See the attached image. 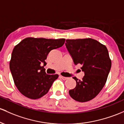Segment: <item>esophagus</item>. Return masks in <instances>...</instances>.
<instances>
[{"mask_svg":"<svg viewBox=\"0 0 124 124\" xmlns=\"http://www.w3.org/2000/svg\"><path fill=\"white\" fill-rule=\"evenodd\" d=\"M60 78H61V79H62L63 80H66V79H68V78H67V77H63V76H60L59 77Z\"/></svg>","mask_w":124,"mask_h":124,"instance_id":"34e87169","label":"esophagus"}]
</instances>
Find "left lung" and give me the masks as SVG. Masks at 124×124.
Listing matches in <instances>:
<instances>
[{
  "mask_svg": "<svg viewBox=\"0 0 124 124\" xmlns=\"http://www.w3.org/2000/svg\"><path fill=\"white\" fill-rule=\"evenodd\" d=\"M65 45L75 65H82L85 75L81 80L76 77L77 85L69 91L72 98L81 102L96 96L107 82L111 68V60L107 47L91 38L67 39Z\"/></svg>",
  "mask_w": 124,
  "mask_h": 124,
  "instance_id": "1",
  "label": "left lung"
}]
</instances>
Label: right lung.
Instances as JSON below:
<instances>
[{"instance_id":"right-lung-1","label":"right lung","mask_w":124,"mask_h":124,"mask_svg":"<svg viewBox=\"0 0 124 124\" xmlns=\"http://www.w3.org/2000/svg\"><path fill=\"white\" fill-rule=\"evenodd\" d=\"M65 41V39L27 38L15 46L9 66L15 84L22 94L36 100L48 92L59 75L46 73L45 61L50 51L62 46Z\"/></svg>"}]
</instances>
